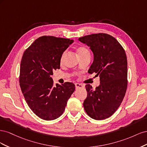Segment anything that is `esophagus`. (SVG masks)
<instances>
[{
	"label": "esophagus",
	"instance_id": "obj_1",
	"mask_svg": "<svg viewBox=\"0 0 147 147\" xmlns=\"http://www.w3.org/2000/svg\"><path fill=\"white\" fill-rule=\"evenodd\" d=\"M75 87H76L77 89H78V88H82L84 87V86L80 83H75Z\"/></svg>",
	"mask_w": 147,
	"mask_h": 147
}]
</instances>
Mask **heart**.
Segmentation results:
<instances>
[{
	"instance_id": "heart-1",
	"label": "heart",
	"mask_w": 147,
	"mask_h": 147,
	"mask_svg": "<svg viewBox=\"0 0 147 147\" xmlns=\"http://www.w3.org/2000/svg\"><path fill=\"white\" fill-rule=\"evenodd\" d=\"M77 54L78 55V56H83L84 55H86V54H90V51H89V50H88V49L85 47H80L78 48L77 49ZM64 55H65V53H64L63 55H62L61 57V59H60V61L62 62L63 60V58H64Z\"/></svg>"
}]
</instances>
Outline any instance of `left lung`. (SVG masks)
Listing matches in <instances>:
<instances>
[{
	"label": "left lung",
	"mask_w": 147,
	"mask_h": 147,
	"mask_svg": "<svg viewBox=\"0 0 147 147\" xmlns=\"http://www.w3.org/2000/svg\"><path fill=\"white\" fill-rule=\"evenodd\" d=\"M90 47L94 60L89 74L100 76V84L93 90L85 86L87 97L83 102L86 113L96 120L110 117L116 112L126 94L127 86V63L125 51L111 35L99 33L78 38Z\"/></svg>",
	"instance_id": "left-lung-1"
}]
</instances>
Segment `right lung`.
<instances>
[{"label": "right lung", "instance_id": "1", "mask_svg": "<svg viewBox=\"0 0 147 147\" xmlns=\"http://www.w3.org/2000/svg\"><path fill=\"white\" fill-rule=\"evenodd\" d=\"M73 40L42 36L34 42L22 57L20 84L32 112L41 119L53 120L63 114L75 90L73 83L53 84V70L60 69V59Z\"/></svg>", "mask_w": 147, "mask_h": 147}]
</instances>
